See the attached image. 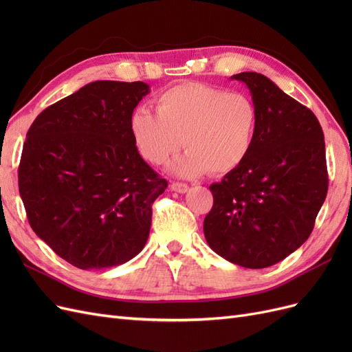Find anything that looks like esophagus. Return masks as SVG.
Listing matches in <instances>:
<instances>
[{"label":"esophagus","instance_id":"obj_1","mask_svg":"<svg viewBox=\"0 0 352 352\" xmlns=\"http://www.w3.org/2000/svg\"><path fill=\"white\" fill-rule=\"evenodd\" d=\"M170 188H172V190H175V192H179V194H185V192H188V189H189V186L186 184H182V182H172Z\"/></svg>","mask_w":352,"mask_h":352}]
</instances>
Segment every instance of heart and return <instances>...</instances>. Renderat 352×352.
<instances>
[{"label": "heart", "mask_w": 352, "mask_h": 352, "mask_svg": "<svg viewBox=\"0 0 352 352\" xmlns=\"http://www.w3.org/2000/svg\"><path fill=\"white\" fill-rule=\"evenodd\" d=\"M154 104L155 113L141 107L129 122L132 141L145 162L164 166L184 145L188 151L172 170L192 177L230 173L248 158L258 123L248 95L185 82L160 94Z\"/></svg>", "instance_id": "b5f03b06"}]
</instances>
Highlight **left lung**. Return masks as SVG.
<instances>
[{
  "instance_id": "left-lung-1",
  "label": "left lung",
  "mask_w": 352,
  "mask_h": 352,
  "mask_svg": "<svg viewBox=\"0 0 352 352\" xmlns=\"http://www.w3.org/2000/svg\"><path fill=\"white\" fill-rule=\"evenodd\" d=\"M258 123L248 158L212 184L210 248L247 269L282 261L308 239L327 194L324 135L314 113L264 74L242 72Z\"/></svg>"
}]
</instances>
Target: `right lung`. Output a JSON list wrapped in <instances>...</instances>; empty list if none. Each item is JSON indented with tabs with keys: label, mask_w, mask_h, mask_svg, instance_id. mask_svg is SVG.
<instances>
[{
	"label": "right lung",
	"mask_w": 352,
	"mask_h": 352,
	"mask_svg": "<svg viewBox=\"0 0 352 352\" xmlns=\"http://www.w3.org/2000/svg\"><path fill=\"white\" fill-rule=\"evenodd\" d=\"M148 92L144 82H91L28 131L19 192L29 225L74 267L120 265L145 247L151 206L167 188L131 135V116Z\"/></svg>",
	"instance_id": "1"
}]
</instances>
